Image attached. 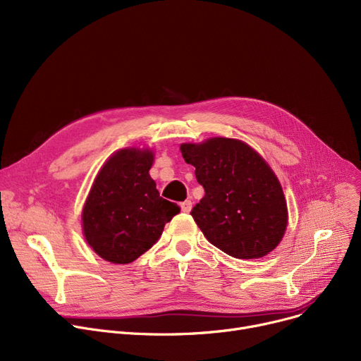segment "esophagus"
<instances>
[{"label": "esophagus", "mask_w": 361, "mask_h": 361, "mask_svg": "<svg viewBox=\"0 0 361 361\" xmlns=\"http://www.w3.org/2000/svg\"><path fill=\"white\" fill-rule=\"evenodd\" d=\"M192 207H193L192 200H184V202L181 203V211H183V212H185V214L190 212V211H192Z\"/></svg>", "instance_id": "obj_1"}]
</instances>
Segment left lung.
Returning a JSON list of instances; mask_svg holds the SVG:
<instances>
[{"instance_id": "8db88e82", "label": "left lung", "mask_w": 361, "mask_h": 361, "mask_svg": "<svg viewBox=\"0 0 361 361\" xmlns=\"http://www.w3.org/2000/svg\"><path fill=\"white\" fill-rule=\"evenodd\" d=\"M180 150L204 188L190 214L207 241L235 259L269 255L288 225L287 200L269 164L230 137L181 143Z\"/></svg>"}]
</instances>
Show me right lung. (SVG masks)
Instances as JSON below:
<instances>
[{"instance_id":"add662e5","label":"right lung","mask_w":361,"mask_h":361,"mask_svg":"<svg viewBox=\"0 0 361 361\" xmlns=\"http://www.w3.org/2000/svg\"><path fill=\"white\" fill-rule=\"evenodd\" d=\"M150 147L120 149L104 162L82 209V231L90 249L106 262L126 264L147 252L180 206L157 190L149 169Z\"/></svg>"}]
</instances>
